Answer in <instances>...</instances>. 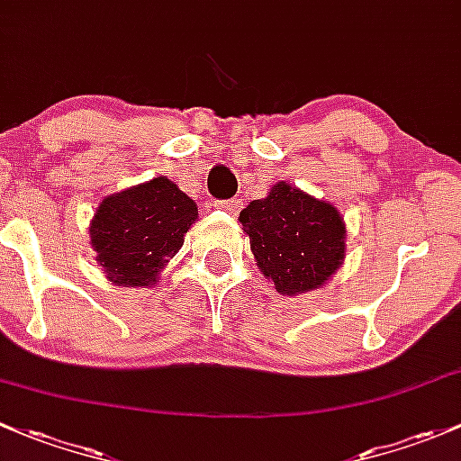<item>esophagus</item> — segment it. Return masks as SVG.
<instances>
[{
  "instance_id": "esophagus-1",
  "label": "esophagus",
  "mask_w": 461,
  "mask_h": 461,
  "mask_svg": "<svg viewBox=\"0 0 461 461\" xmlns=\"http://www.w3.org/2000/svg\"><path fill=\"white\" fill-rule=\"evenodd\" d=\"M217 208H221V211L230 212V215H237L241 208V202L240 199H224V202H215Z\"/></svg>"
}]
</instances>
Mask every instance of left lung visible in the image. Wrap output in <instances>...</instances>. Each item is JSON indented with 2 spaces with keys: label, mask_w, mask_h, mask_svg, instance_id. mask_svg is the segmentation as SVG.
<instances>
[{
  "label": "left lung",
  "mask_w": 461,
  "mask_h": 461,
  "mask_svg": "<svg viewBox=\"0 0 461 461\" xmlns=\"http://www.w3.org/2000/svg\"><path fill=\"white\" fill-rule=\"evenodd\" d=\"M250 250L282 295L321 288L344 264L346 226L333 203L277 182L240 212Z\"/></svg>",
  "instance_id": "8db88e82"
}]
</instances>
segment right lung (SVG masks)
Returning <instances> with one entry per match:
<instances>
[{
  "label": "right lung",
  "instance_id": "add662e5",
  "mask_svg": "<svg viewBox=\"0 0 461 461\" xmlns=\"http://www.w3.org/2000/svg\"><path fill=\"white\" fill-rule=\"evenodd\" d=\"M197 221V203L166 177L108 195L90 221V246L108 282L153 286Z\"/></svg>",
  "mask_w": 461,
  "mask_h": 461
}]
</instances>
